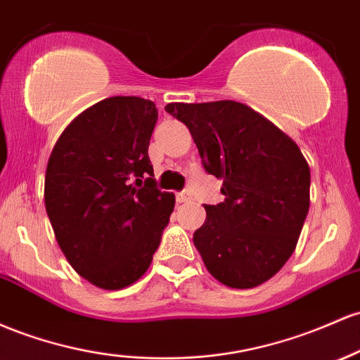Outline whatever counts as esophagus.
Masks as SVG:
<instances>
[{"mask_svg":"<svg viewBox=\"0 0 360 360\" xmlns=\"http://www.w3.org/2000/svg\"><path fill=\"white\" fill-rule=\"evenodd\" d=\"M189 200H191V193H189L188 189L177 193V201H179V203H186V201H189Z\"/></svg>","mask_w":360,"mask_h":360,"instance_id":"esophagus-1","label":"esophagus"}]
</instances>
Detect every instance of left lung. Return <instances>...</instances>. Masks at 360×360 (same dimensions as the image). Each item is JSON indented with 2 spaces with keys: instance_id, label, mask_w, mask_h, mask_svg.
<instances>
[{
  "instance_id": "1",
  "label": "left lung",
  "mask_w": 360,
  "mask_h": 360,
  "mask_svg": "<svg viewBox=\"0 0 360 360\" xmlns=\"http://www.w3.org/2000/svg\"><path fill=\"white\" fill-rule=\"evenodd\" d=\"M188 126L205 171L225 200L205 205L193 236L205 266L224 285L252 289L271 278L297 246L309 210V165L295 141L234 101L165 105Z\"/></svg>"
}]
</instances>
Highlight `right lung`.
<instances>
[{"label":"right lung","mask_w":360,"mask_h":360,"mask_svg":"<svg viewBox=\"0 0 360 360\" xmlns=\"http://www.w3.org/2000/svg\"><path fill=\"white\" fill-rule=\"evenodd\" d=\"M157 117L147 98H104L66 126L47 162L54 236L73 270L98 289H124L148 270L174 210L148 159Z\"/></svg>","instance_id":"add662e5"}]
</instances>
